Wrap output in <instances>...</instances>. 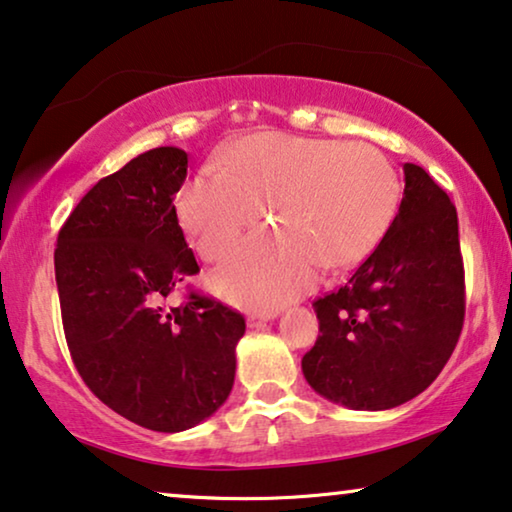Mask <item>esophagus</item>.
<instances>
[{
	"instance_id": "obj_1",
	"label": "esophagus",
	"mask_w": 512,
	"mask_h": 512,
	"mask_svg": "<svg viewBox=\"0 0 512 512\" xmlns=\"http://www.w3.org/2000/svg\"><path fill=\"white\" fill-rule=\"evenodd\" d=\"M278 312L276 310H269V312H253V315L248 317V326L250 329H259V326H264L266 322H271V319H276Z\"/></svg>"
}]
</instances>
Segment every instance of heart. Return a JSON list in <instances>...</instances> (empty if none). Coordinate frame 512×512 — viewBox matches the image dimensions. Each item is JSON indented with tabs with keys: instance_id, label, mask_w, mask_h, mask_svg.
Masks as SVG:
<instances>
[{
	"instance_id": "obj_1",
	"label": "heart",
	"mask_w": 512,
	"mask_h": 512,
	"mask_svg": "<svg viewBox=\"0 0 512 512\" xmlns=\"http://www.w3.org/2000/svg\"><path fill=\"white\" fill-rule=\"evenodd\" d=\"M400 207L398 172L368 142L259 133L223 170L195 174L177 197L181 227L207 262L232 253L266 211L273 230L243 241L213 285L248 308H276L315 285L319 269L361 264Z\"/></svg>"
}]
</instances>
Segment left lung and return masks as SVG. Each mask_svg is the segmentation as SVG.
<instances>
[{"label": "left lung", "mask_w": 512, "mask_h": 512, "mask_svg": "<svg viewBox=\"0 0 512 512\" xmlns=\"http://www.w3.org/2000/svg\"><path fill=\"white\" fill-rule=\"evenodd\" d=\"M402 170L398 216L375 253L345 287L312 303L319 338L303 356V375L349 409H393L423 393L464 322L457 211L423 167Z\"/></svg>", "instance_id": "8db88e82"}]
</instances>
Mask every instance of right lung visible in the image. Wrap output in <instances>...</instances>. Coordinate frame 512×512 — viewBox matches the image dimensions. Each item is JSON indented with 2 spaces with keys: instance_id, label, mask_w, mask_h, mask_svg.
I'll return each instance as SVG.
<instances>
[{
  "instance_id": "right-lung-1",
  "label": "right lung",
  "mask_w": 512,
  "mask_h": 512,
  "mask_svg": "<svg viewBox=\"0 0 512 512\" xmlns=\"http://www.w3.org/2000/svg\"><path fill=\"white\" fill-rule=\"evenodd\" d=\"M186 172L183 149L144 151L82 197L55 248L61 322L82 381L119 416L156 432L216 414L246 333L243 315L209 296L163 305L200 271L172 202Z\"/></svg>"
}]
</instances>
